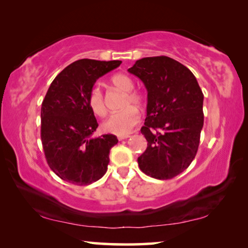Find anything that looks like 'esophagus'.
<instances>
[{"label": "esophagus", "mask_w": 248, "mask_h": 248, "mask_svg": "<svg viewBox=\"0 0 248 248\" xmlns=\"http://www.w3.org/2000/svg\"><path fill=\"white\" fill-rule=\"evenodd\" d=\"M130 136L129 134H124V136H117V138H118V140L121 141V140H124V139H128Z\"/></svg>", "instance_id": "esophagus-1"}]
</instances>
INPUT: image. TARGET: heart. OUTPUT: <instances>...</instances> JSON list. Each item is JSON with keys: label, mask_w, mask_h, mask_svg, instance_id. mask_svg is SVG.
I'll return each instance as SVG.
<instances>
[{"label": "heart", "mask_w": 248, "mask_h": 248, "mask_svg": "<svg viewBox=\"0 0 248 248\" xmlns=\"http://www.w3.org/2000/svg\"><path fill=\"white\" fill-rule=\"evenodd\" d=\"M110 82L117 89L125 92V97L123 104L125 108L109 116L103 123L102 127L106 132L124 136V134L131 132L136 128V125L140 123L141 119L139 110L131 105L141 106L143 104L144 98L140 92L133 90L134 83L132 78L127 74L117 73L110 78ZM87 104H89V107L94 115L104 117L107 114L106 102H105L104 94L99 87L94 86L90 91Z\"/></svg>", "instance_id": "1"}]
</instances>
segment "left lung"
<instances>
[{"mask_svg":"<svg viewBox=\"0 0 248 248\" xmlns=\"http://www.w3.org/2000/svg\"><path fill=\"white\" fill-rule=\"evenodd\" d=\"M130 73L148 91L141 133L148 148L138 157L140 170L156 179H170L191 164L203 127V94L195 75L174 59L159 56L138 60Z\"/></svg>","mask_w":248,"mask_h":248,"instance_id":"1","label":"left lung"}]
</instances>
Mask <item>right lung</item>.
Segmentation results:
<instances>
[{
	"label": "right lung",
	"instance_id": "1",
	"mask_svg": "<svg viewBox=\"0 0 248 248\" xmlns=\"http://www.w3.org/2000/svg\"><path fill=\"white\" fill-rule=\"evenodd\" d=\"M121 61L81 59L59 73L41 105V143L50 169L61 179L85 186L107 171L114 134L92 138L98 127L87 104L96 79Z\"/></svg>",
	"mask_w": 248,
	"mask_h": 248
}]
</instances>
